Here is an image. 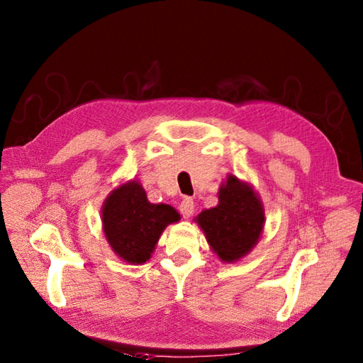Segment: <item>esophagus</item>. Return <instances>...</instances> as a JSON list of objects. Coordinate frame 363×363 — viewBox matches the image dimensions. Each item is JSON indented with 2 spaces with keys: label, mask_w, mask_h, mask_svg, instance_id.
Here are the masks:
<instances>
[{
  "label": "esophagus",
  "mask_w": 363,
  "mask_h": 363,
  "mask_svg": "<svg viewBox=\"0 0 363 363\" xmlns=\"http://www.w3.org/2000/svg\"><path fill=\"white\" fill-rule=\"evenodd\" d=\"M179 210H181V215L185 219H189L193 215V211H194V202H193V199L191 198H184L182 202H181Z\"/></svg>",
  "instance_id": "obj_1"
}]
</instances>
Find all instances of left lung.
Wrapping results in <instances>:
<instances>
[{"instance_id":"1","label":"left lung","mask_w":363,"mask_h":363,"mask_svg":"<svg viewBox=\"0 0 363 363\" xmlns=\"http://www.w3.org/2000/svg\"><path fill=\"white\" fill-rule=\"evenodd\" d=\"M218 194V206L201 211L196 222L213 252L220 261L230 264L247 256L257 244L265 213L252 185L233 174H228Z\"/></svg>"}]
</instances>
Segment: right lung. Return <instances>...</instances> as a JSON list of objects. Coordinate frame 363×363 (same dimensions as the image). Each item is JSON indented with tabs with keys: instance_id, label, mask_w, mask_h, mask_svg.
<instances>
[{
	"instance_id": "right-lung-1",
	"label": "right lung",
	"mask_w": 363,
	"mask_h": 363,
	"mask_svg": "<svg viewBox=\"0 0 363 363\" xmlns=\"http://www.w3.org/2000/svg\"><path fill=\"white\" fill-rule=\"evenodd\" d=\"M179 219L172 206L148 202L145 190L136 181L119 185L102 206L107 242L123 261L133 265L147 262L165 227Z\"/></svg>"
}]
</instances>
